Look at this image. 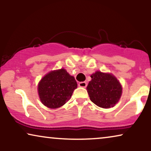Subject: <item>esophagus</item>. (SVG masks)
<instances>
[{"label":"esophagus","mask_w":151,"mask_h":151,"mask_svg":"<svg viewBox=\"0 0 151 151\" xmlns=\"http://www.w3.org/2000/svg\"><path fill=\"white\" fill-rule=\"evenodd\" d=\"M78 86H79L80 87L86 88V86H87V84H86V82H79V84H78Z\"/></svg>","instance_id":"1"}]
</instances>
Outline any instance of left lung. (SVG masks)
Masks as SVG:
<instances>
[{
	"instance_id": "obj_1",
	"label": "left lung",
	"mask_w": 151,
	"mask_h": 151,
	"mask_svg": "<svg viewBox=\"0 0 151 151\" xmlns=\"http://www.w3.org/2000/svg\"><path fill=\"white\" fill-rule=\"evenodd\" d=\"M91 80L86 90L91 100L104 109L113 106L120 98L122 88L117 78L109 73L96 71L91 76Z\"/></svg>"
}]
</instances>
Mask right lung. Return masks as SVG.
<instances>
[{
    "label": "right lung",
    "mask_w": 151,
    "mask_h": 151,
    "mask_svg": "<svg viewBox=\"0 0 151 151\" xmlns=\"http://www.w3.org/2000/svg\"><path fill=\"white\" fill-rule=\"evenodd\" d=\"M77 82L64 69L51 71L44 76L38 84L41 102L50 109L59 108L71 98Z\"/></svg>",
    "instance_id": "obj_1"
}]
</instances>
